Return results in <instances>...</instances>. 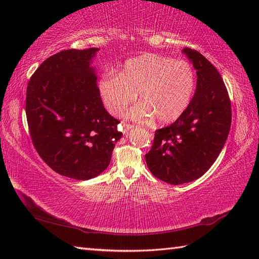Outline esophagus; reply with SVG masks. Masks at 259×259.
Here are the masks:
<instances>
[{"label": "esophagus", "instance_id": "esophagus-1", "mask_svg": "<svg viewBox=\"0 0 259 259\" xmlns=\"http://www.w3.org/2000/svg\"><path fill=\"white\" fill-rule=\"evenodd\" d=\"M133 128H135L134 124H126V123H123V124H122V134H123V135L128 134L129 131H130L131 129H133Z\"/></svg>", "mask_w": 259, "mask_h": 259}]
</instances>
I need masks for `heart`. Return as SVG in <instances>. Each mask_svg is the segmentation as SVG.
Segmentation results:
<instances>
[{"mask_svg":"<svg viewBox=\"0 0 259 259\" xmlns=\"http://www.w3.org/2000/svg\"><path fill=\"white\" fill-rule=\"evenodd\" d=\"M196 83L190 63L148 53L128 60L117 74H104L98 87L104 107L111 114L122 113L135 101L137 93L140 102L130 110L129 118L141 122L156 118L157 122L167 124L188 109Z\"/></svg>","mask_w":259,"mask_h":259,"instance_id":"b5f03b06","label":"heart"}]
</instances>
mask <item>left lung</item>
Wrapping results in <instances>:
<instances>
[{"label":"left lung","mask_w":259,"mask_h":259,"mask_svg":"<svg viewBox=\"0 0 259 259\" xmlns=\"http://www.w3.org/2000/svg\"><path fill=\"white\" fill-rule=\"evenodd\" d=\"M183 52L197 71L195 96L172 124L156 130L146 162L151 174L170 185L198 179L216 161L232 124V107L217 69L196 50Z\"/></svg>","instance_id":"obj_1"}]
</instances>
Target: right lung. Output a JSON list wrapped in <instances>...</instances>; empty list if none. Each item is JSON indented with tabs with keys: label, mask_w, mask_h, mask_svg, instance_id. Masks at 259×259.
Listing matches in <instances>:
<instances>
[{
	"label": "right lung",
	"mask_w": 259,
	"mask_h": 259,
	"mask_svg": "<svg viewBox=\"0 0 259 259\" xmlns=\"http://www.w3.org/2000/svg\"><path fill=\"white\" fill-rule=\"evenodd\" d=\"M99 49L64 50L29 81L25 112L33 146L59 175L88 180L103 172L122 134L104 109L92 59Z\"/></svg>",
	"instance_id": "right-lung-1"
}]
</instances>
